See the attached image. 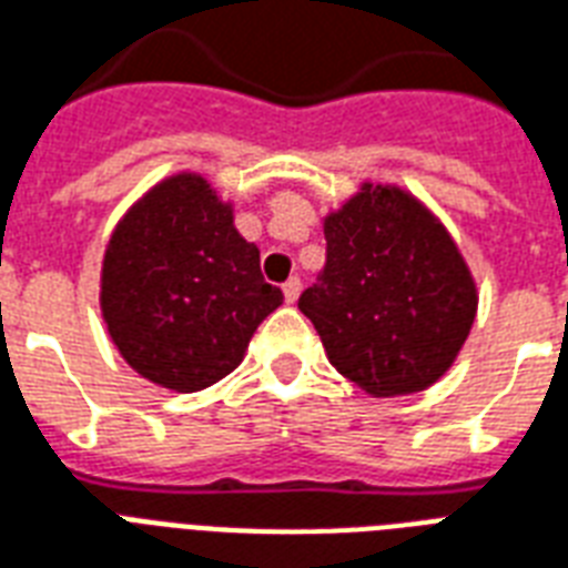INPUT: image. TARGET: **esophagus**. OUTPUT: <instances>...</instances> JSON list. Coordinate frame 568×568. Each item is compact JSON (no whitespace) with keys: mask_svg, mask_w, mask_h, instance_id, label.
Segmentation results:
<instances>
[{"mask_svg":"<svg viewBox=\"0 0 568 568\" xmlns=\"http://www.w3.org/2000/svg\"><path fill=\"white\" fill-rule=\"evenodd\" d=\"M283 297L285 303H294L297 297H301V280H297V276H292V280L283 285Z\"/></svg>","mask_w":568,"mask_h":568,"instance_id":"1","label":"esophagus"}]
</instances>
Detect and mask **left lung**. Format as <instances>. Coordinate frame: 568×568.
Listing matches in <instances>:
<instances>
[{"instance_id":"8db88e82","label":"left lung","mask_w":568,"mask_h":568,"mask_svg":"<svg viewBox=\"0 0 568 568\" xmlns=\"http://www.w3.org/2000/svg\"><path fill=\"white\" fill-rule=\"evenodd\" d=\"M324 274L297 306L336 372L375 399L444 378L479 303L447 226L408 190L366 181L324 216Z\"/></svg>"}]
</instances>
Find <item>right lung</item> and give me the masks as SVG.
Returning <instances> with one entry per match:
<instances>
[{"mask_svg":"<svg viewBox=\"0 0 568 568\" xmlns=\"http://www.w3.org/2000/svg\"><path fill=\"white\" fill-rule=\"evenodd\" d=\"M283 303L235 207L199 172L158 181L112 229L101 313L119 354L158 387L196 393L244 361L258 324Z\"/></svg>","mask_w":568,"mask_h":568,"instance_id":"1","label":"right lung"}]
</instances>
